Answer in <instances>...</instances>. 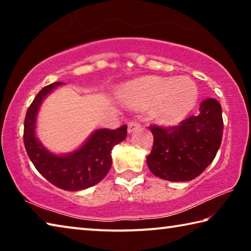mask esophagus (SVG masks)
Returning <instances> with one entry per match:
<instances>
[{
    "label": "esophagus",
    "instance_id": "34e87169",
    "mask_svg": "<svg viewBox=\"0 0 251 251\" xmlns=\"http://www.w3.org/2000/svg\"><path fill=\"white\" fill-rule=\"evenodd\" d=\"M139 127H141V124H139L138 122L136 121H131L128 123V128H127V130H128V133H133V131H135L136 129H138Z\"/></svg>",
    "mask_w": 251,
    "mask_h": 251
}]
</instances>
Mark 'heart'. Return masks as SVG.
Masks as SVG:
<instances>
[{
	"label": "heart",
	"instance_id": "heart-1",
	"mask_svg": "<svg viewBox=\"0 0 251 251\" xmlns=\"http://www.w3.org/2000/svg\"><path fill=\"white\" fill-rule=\"evenodd\" d=\"M121 99L131 107H151L152 117L161 124L176 125L195 107L198 90L185 76L174 79L146 76L126 84L121 91Z\"/></svg>",
	"mask_w": 251,
	"mask_h": 251
}]
</instances>
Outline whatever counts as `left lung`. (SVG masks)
<instances>
[{"instance_id": "left-lung-1", "label": "left lung", "mask_w": 251, "mask_h": 251, "mask_svg": "<svg viewBox=\"0 0 251 251\" xmlns=\"http://www.w3.org/2000/svg\"><path fill=\"white\" fill-rule=\"evenodd\" d=\"M151 130L154 145L146 159L150 171L165 180H192L209 166L222 144V106L207 99L197 116L186 118L178 126L151 125Z\"/></svg>"}]
</instances>
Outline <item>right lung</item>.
<instances>
[{
  "instance_id": "add662e5",
  "label": "right lung",
  "mask_w": 251,
  "mask_h": 251,
  "mask_svg": "<svg viewBox=\"0 0 251 251\" xmlns=\"http://www.w3.org/2000/svg\"><path fill=\"white\" fill-rule=\"evenodd\" d=\"M62 82L52 83L42 88L27 108L24 121V146L29 159L42 176L58 188L77 192L100 182L112 166L113 147L124 141L127 126L117 129L95 130L82 147L66 155L49 151L35 136L36 115L42 101Z\"/></svg>"
}]
</instances>
